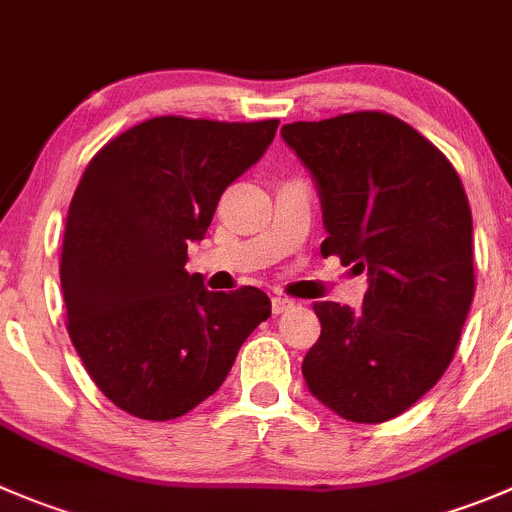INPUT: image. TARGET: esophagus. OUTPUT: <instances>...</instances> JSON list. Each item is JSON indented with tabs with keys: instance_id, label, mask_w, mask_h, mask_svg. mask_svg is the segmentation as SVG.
Returning <instances> with one entry per match:
<instances>
[{
	"instance_id": "esophagus-1",
	"label": "esophagus",
	"mask_w": 512,
	"mask_h": 512,
	"mask_svg": "<svg viewBox=\"0 0 512 512\" xmlns=\"http://www.w3.org/2000/svg\"><path fill=\"white\" fill-rule=\"evenodd\" d=\"M292 307V300H287V297H272V312H275V315H282V312L285 310H290Z\"/></svg>"
}]
</instances>
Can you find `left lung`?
Instances as JSON below:
<instances>
[{
	"label": "left lung",
	"instance_id": "obj_1",
	"mask_svg": "<svg viewBox=\"0 0 512 512\" xmlns=\"http://www.w3.org/2000/svg\"><path fill=\"white\" fill-rule=\"evenodd\" d=\"M282 140L315 180L322 255L367 272L360 310L315 302L310 393L352 423H385L448 370L475 295L473 215L448 157L403 119L292 122Z\"/></svg>",
	"mask_w": 512,
	"mask_h": 512
}]
</instances>
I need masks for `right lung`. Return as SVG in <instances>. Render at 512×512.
I'll return each instance as SVG.
<instances>
[{"label": "right lung", "instance_id": "right-lung-1", "mask_svg": "<svg viewBox=\"0 0 512 512\" xmlns=\"http://www.w3.org/2000/svg\"><path fill=\"white\" fill-rule=\"evenodd\" d=\"M277 124L155 117L107 142L84 170L59 262L67 330L94 385L124 413H190L270 317L262 290L210 292L185 262Z\"/></svg>", "mask_w": 512, "mask_h": 512}]
</instances>
